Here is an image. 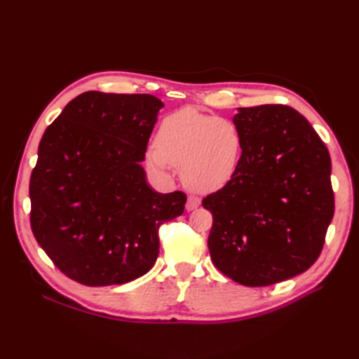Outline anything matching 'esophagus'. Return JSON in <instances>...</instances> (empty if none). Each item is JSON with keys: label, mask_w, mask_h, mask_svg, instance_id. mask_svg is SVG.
<instances>
[{"label": "esophagus", "mask_w": 359, "mask_h": 359, "mask_svg": "<svg viewBox=\"0 0 359 359\" xmlns=\"http://www.w3.org/2000/svg\"><path fill=\"white\" fill-rule=\"evenodd\" d=\"M199 205H201V199L198 196H189L187 203H186V210L193 211V210H196Z\"/></svg>", "instance_id": "esophagus-1"}]
</instances>
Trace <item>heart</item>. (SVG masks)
I'll use <instances>...</instances> for the list:
<instances>
[{"label":"heart","mask_w":359,"mask_h":359,"mask_svg":"<svg viewBox=\"0 0 359 359\" xmlns=\"http://www.w3.org/2000/svg\"><path fill=\"white\" fill-rule=\"evenodd\" d=\"M244 156V137L231 119L184 107L161 119L157 144L145 151L147 166L160 175L175 165L189 187L215 191L236 175Z\"/></svg>","instance_id":"1"}]
</instances>
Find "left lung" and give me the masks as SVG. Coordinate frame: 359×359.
I'll return each instance as SVG.
<instances>
[{"label":"left lung","mask_w":359,"mask_h":359,"mask_svg":"<svg viewBox=\"0 0 359 359\" xmlns=\"http://www.w3.org/2000/svg\"><path fill=\"white\" fill-rule=\"evenodd\" d=\"M244 137L236 175L203 198L212 214V264L250 287L280 283L316 262L334 215L331 158L299 112L283 104L238 107Z\"/></svg>","instance_id":"8db88e82"}]
</instances>
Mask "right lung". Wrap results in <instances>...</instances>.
I'll use <instances>...</instances> for the list:
<instances>
[{
	"label": "right lung",
	"instance_id": "1",
	"mask_svg": "<svg viewBox=\"0 0 359 359\" xmlns=\"http://www.w3.org/2000/svg\"><path fill=\"white\" fill-rule=\"evenodd\" d=\"M163 107L149 94L88 91L43 135L29 180L31 229L62 274L85 286L128 283L153 268L158 229L186 193L151 189L140 161Z\"/></svg>",
	"mask_w": 359,
	"mask_h": 359
}]
</instances>
